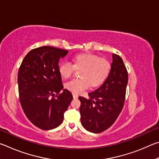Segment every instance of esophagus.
<instances>
[{
    "label": "esophagus",
    "mask_w": 159,
    "mask_h": 159,
    "mask_svg": "<svg viewBox=\"0 0 159 159\" xmlns=\"http://www.w3.org/2000/svg\"><path fill=\"white\" fill-rule=\"evenodd\" d=\"M73 98L74 99H77L79 97H78V95H76V94H73Z\"/></svg>",
    "instance_id": "1"
}]
</instances>
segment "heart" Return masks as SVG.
I'll return each instance as SVG.
<instances>
[{
    "label": "heart",
    "instance_id": "b5f03b06",
    "mask_svg": "<svg viewBox=\"0 0 159 159\" xmlns=\"http://www.w3.org/2000/svg\"><path fill=\"white\" fill-rule=\"evenodd\" d=\"M72 64L63 61L58 66L61 78L68 79L73 75L74 70H79L80 79L71 80L65 84L66 89L74 94H79L90 88L98 87L104 82L111 71V63L108 60L92 53L86 52L75 55Z\"/></svg>",
    "mask_w": 159,
    "mask_h": 159
}]
</instances>
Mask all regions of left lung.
<instances>
[{"label":"left lung","instance_id":"1","mask_svg":"<svg viewBox=\"0 0 159 159\" xmlns=\"http://www.w3.org/2000/svg\"><path fill=\"white\" fill-rule=\"evenodd\" d=\"M111 68L100 87L88 93L89 98L79 97L80 121L94 133L104 131L114 124L124 105L128 71L119 55L113 54Z\"/></svg>","mask_w":159,"mask_h":159}]
</instances>
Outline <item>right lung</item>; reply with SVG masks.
Listing matches in <instances>:
<instances>
[{"label":"right lung","instance_id":"add662e5","mask_svg":"<svg viewBox=\"0 0 159 159\" xmlns=\"http://www.w3.org/2000/svg\"><path fill=\"white\" fill-rule=\"evenodd\" d=\"M68 51L51 46L35 48L29 52L18 71L20 104L28 119L42 130L57 128L72 99L64 89L58 71L60 59Z\"/></svg>","mask_w":159,"mask_h":159}]
</instances>
